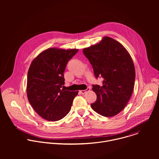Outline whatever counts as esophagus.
I'll list each match as a JSON object with an SVG mask.
<instances>
[{"label": "esophagus", "instance_id": "esophagus-1", "mask_svg": "<svg viewBox=\"0 0 159 159\" xmlns=\"http://www.w3.org/2000/svg\"><path fill=\"white\" fill-rule=\"evenodd\" d=\"M89 90H90V88H87V89H85V90H79V93H80V94H84L86 92L89 91Z\"/></svg>", "mask_w": 159, "mask_h": 159}]
</instances>
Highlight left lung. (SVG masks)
<instances>
[{"mask_svg": "<svg viewBox=\"0 0 159 159\" xmlns=\"http://www.w3.org/2000/svg\"><path fill=\"white\" fill-rule=\"evenodd\" d=\"M102 85H93L96 101L92 109L105 117L114 116L126 106L134 89L135 69L131 57L123 45L108 36L83 50Z\"/></svg>", "mask_w": 159, "mask_h": 159, "instance_id": "left-lung-1", "label": "left lung"}]
</instances>
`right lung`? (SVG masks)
Wrapping results in <instances>:
<instances>
[{"label": "right lung", "mask_w": 159, "mask_h": 159, "mask_svg": "<svg viewBox=\"0 0 159 159\" xmlns=\"http://www.w3.org/2000/svg\"><path fill=\"white\" fill-rule=\"evenodd\" d=\"M78 49L50 48L31 62L27 79V96L33 108L43 119L58 121L69 112L79 91L61 89L66 63Z\"/></svg>", "instance_id": "obj_1"}]
</instances>
